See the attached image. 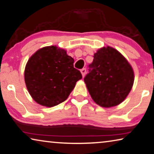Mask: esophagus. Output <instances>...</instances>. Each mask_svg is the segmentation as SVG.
I'll return each instance as SVG.
<instances>
[{
    "mask_svg": "<svg viewBox=\"0 0 154 154\" xmlns=\"http://www.w3.org/2000/svg\"><path fill=\"white\" fill-rule=\"evenodd\" d=\"M81 72H82V76L84 77L85 75H86V68H82V69L81 70Z\"/></svg>",
    "mask_w": 154,
    "mask_h": 154,
    "instance_id": "obj_1",
    "label": "esophagus"
}]
</instances>
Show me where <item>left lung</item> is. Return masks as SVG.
I'll return each mask as SVG.
<instances>
[{"instance_id": "1", "label": "left lung", "mask_w": 154, "mask_h": 154, "mask_svg": "<svg viewBox=\"0 0 154 154\" xmlns=\"http://www.w3.org/2000/svg\"><path fill=\"white\" fill-rule=\"evenodd\" d=\"M84 82L90 96L100 106L110 108L123 102L132 88L134 71L118 51L103 47L94 55Z\"/></svg>"}]
</instances>
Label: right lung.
I'll list each match as a JSON object with an SVG mask.
<instances>
[{"mask_svg":"<svg viewBox=\"0 0 154 154\" xmlns=\"http://www.w3.org/2000/svg\"><path fill=\"white\" fill-rule=\"evenodd\" d=\"M74 60L57 46H46L29 58L24 70V81L38 103L53 107L68 98L82 75L74 68Z\"/></svg>","mask_w":154,"mask_h":154,"instance_id":"right-lung-1","label":"right lung"}]
</instances>
